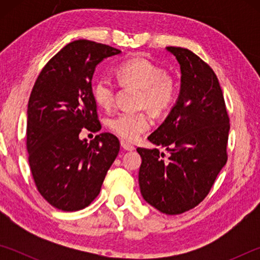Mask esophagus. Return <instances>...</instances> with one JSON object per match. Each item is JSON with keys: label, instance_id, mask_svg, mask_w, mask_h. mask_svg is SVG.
<instances>
[{"label": "esophagus", "instance_id": "1", "mask_svg": "<svg viewBox=\"0 0 260 260\" xmlns=\"http://www.w3.org/2000/svg\"><path fill=\"white\" fill-rule=\"evenodd\" d=\"M120 146H121L122 149H124L125 151H132V150H134V149H135L133 146H132V144L127 143L126 141H124V140L120 141Z\"/></svg>", "mask_w": 260, "mask_h": 260}]
</instances>
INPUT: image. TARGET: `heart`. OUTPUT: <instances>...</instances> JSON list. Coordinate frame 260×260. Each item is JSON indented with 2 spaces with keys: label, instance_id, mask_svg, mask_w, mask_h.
Segmentation results:
<instances>
[{
  "label": "heart",
  "instance_id": "b5f03b06",
  "mask_svg": "<svg viewBox=\"0 0 260 260\" xmlns=\"http://www.w3.org/2000/svg\"><path fill=\"white\" fill-rule=\"evenodd\" d=\"M117 78L122 86H134L141 89L140 105L153 113L169 110L177 99V85L165 70L144 57H132L117 68ZM116 86L108 76H101L93 83V96L101 108L110 109L114 102ZM114 134L127 141H135L151 126L144 112H119L108 121Z\"/></svg>",
  "mask_w": 260,
  "mask_h": 260
}]
</instances>
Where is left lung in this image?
Returning <instances> with one entry per match:
<instances>
[{"mask_svg":"<svg viewBox=\"0 0 260 260\" xmlns=\"http://www.w3.org/2000/svg\"><path fill=\"white\" fill-rule=\"evenodd\" d=\"M166 49L179 61L181 87L177 103L148 140L170 155L138 148L139 184L147 203L173 215L193 209L209 193L227 161L231 126L213 70L190 50Z\"/></svg>","mask_w":260,"mask_h":260,"instance_id":"1","label":"left lung"}]
</instances>
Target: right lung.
Here are the masks:
<instances>
[{
	"instance_id": "1",
	"label": "right lung",
	"mask_w": 260,
	"mask_h": 260,
	"mask_svg": "<svg viewBox=\"0 0 260 260\" xmlns=\"http://www.w3.org/2000/svg\"><path fill=\"white\" fill-rule=\"evenodd\" d=\"M120 50L89 40L70 42L48 61L29 96L26 146L35 186L61 211L85 209L101 191L119 152L117 136L102 133L89 143L79 138L101 124L91 79L104 58Z\"/></svg>"
}]
</instances>
